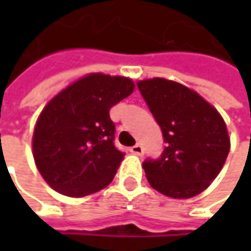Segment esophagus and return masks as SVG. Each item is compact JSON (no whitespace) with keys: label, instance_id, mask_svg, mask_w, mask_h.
I'll return each mask as SVG.
<instances>
[{"label":"esophagus","instance_id":"34e87169","mask_svg":"<svg viewBox=\"0 0 251 251\" xmlns=\"http://www.w3.org/2000/svg\"><path fill=\"white\" fill-rule=\"evenodd\" d=\"M130 152L135 154V155H142L144 154V148H142L141 144H136V145L130 147Z\"/></svg>","mask_w":251,"mask_h":251}]
</instances>
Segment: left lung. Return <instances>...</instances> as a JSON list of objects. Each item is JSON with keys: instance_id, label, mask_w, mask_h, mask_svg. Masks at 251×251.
Instances as JSON below:
<instances>
[{"instance_id": "8db88e82", "label": "left lung", "mask_w": 251, "mask_h": 251, "mask_svg": "<svg viewBox=\"0 0 251 251\" xmlns=\"http://www.w3.org/2000/svg\"><path fill=\"white\" fill-rule=\"evenodd\" d=\"M166 147L142 164L150 184L160 193L187 199L203 192L220 175L229 152L221 115L196 91L164 78L136 82Z\"/></svg>"}]
</instances>
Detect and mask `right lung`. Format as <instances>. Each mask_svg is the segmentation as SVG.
<instances>
[{"instance_id": "add662e5", "label": "right lung", "mask_w": 251, "mask_h": 251, "mask_svg": "<svg viewBox=\"0 0 251 251\" xmlns=\"http://www.w3.org/2000/svg\"><path fill=\"white\" fill-rule=\"evenodd\" d=\"M133 88L125 76L90 74L46 104L34 127L33 157L53 190L82 198L113 180L125 154L115 147L109 112Z\"/></svg>"}]
</instances>
